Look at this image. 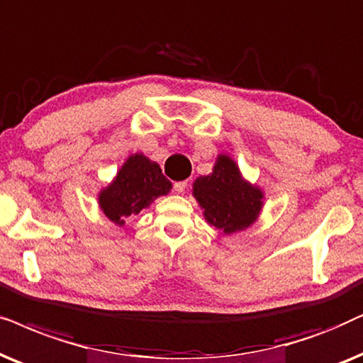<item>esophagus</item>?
<instances>
[{"mask_svg":"<svg viewBox=\"0 0 363 363\" xmlns=\"http://www.w3.org/2000/svg\"><path fill=\"white\" fill-rule=\"evenodd\" d=\"M187 189V181H179V182H174V191L177 192V194H182Z\"/></svg>","mask_w":363,"mask_h":363,"instance_id":"34e87169","label":"esophagus"}]
</instances>
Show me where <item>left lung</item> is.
Segmentation results:
<instances>
[{
    "instance_id": "1",
    "label": "left lung",
    "mask_w": 363,
    "mask_h": 363,
    "mask_svg": "<svg viewBox=\"0 0 363 363\" xmlns=\"http://www.w3.org/2000/svg\"><path fill=\"white\" fill-rule=\"evenodd\" d=\"M192 196L202 209L207 224L230 235L257 222L264 207L262 187L247 181L239 164L229 154H217L209 176L197 177Z\"/></svg>"
}]
</instances>
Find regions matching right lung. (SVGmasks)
Wrapping results in <instances>:
<instances>
[{
    "mask_svg": "<svg viewBox=\"0 0 363 363\" xmlns=\"http://www.w3.org/2000/svg\"><path fill=\"white\" fill-rule=\"evenodd\" d=\"M172 184L156 161L144 152H134L123 162L113 181L98 192V206L116 225L141 214L157 197L167 196Z\"/></svg>",
    "mask_w": 363,
    "mask_h": 363,
    "instance_id": "right-lung-1",
    "label": "right lung"
}]
</instances>
